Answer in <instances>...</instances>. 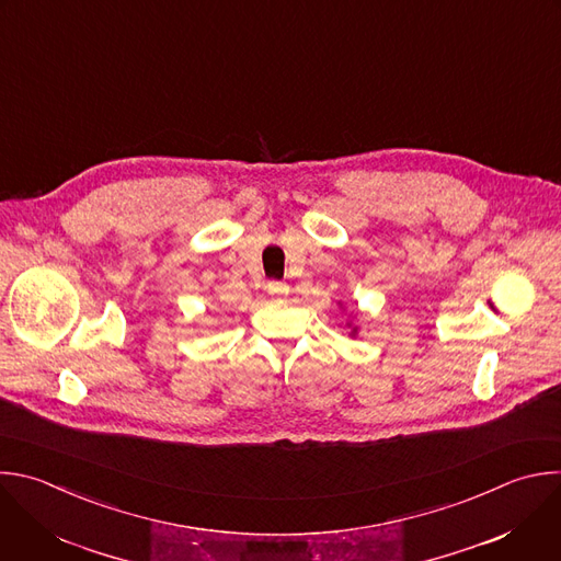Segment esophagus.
I'll return each mask as SVG.
<instances>
[{
	"instance_id": "obj_1",
	"label": "esophagus",
	"mask_w": 561,
	"mask_h": 561,
	"mask_svg": "<svg viewBox=\"0 0 561 561\" xmlns=\"http://www.w3.org/2000/svg\"><path fill=\"white\" fill-rule=\"evenodd\" d=\"M268 293H271V295H284V293H288V288H286L284 284H277V282H273V284L268 286Z\"/></svg>"
}]
</instances>
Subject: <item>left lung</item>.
Wrapping results in <instances>:
<instances>
[{
    "label": "left lung",
    "mask_w": 561,
    "mask_h": 561,
    "mask_svg": "<svg viewBox=\"0 0 561 561\" xmlns=\"http://www.w3.org/2000/svg\"><path fill=\"white\" fill-rule=\"evenodd\" d=\"M350 317H356V314H352V312H350ZM345 325L350 328V336H356V334H358V325H356V323H352V319H350Z\"/></svg>",
    "instance_id": "left-lung-1"
}]
</instances>
